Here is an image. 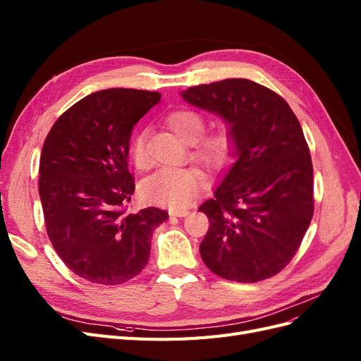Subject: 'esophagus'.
Returning a JSON list of instances; mask_svg holds the SVG:
<instances>
[{"label":"esophagus","instance_id":"obj_1","mask_svg":"<svg viewBox=\"0 0 361 361\" xmlns=\"http://www.w3.org/2000/svg\"><path fill=\"white\" fill-rule=\"evenodd\" d=\"M190 214L188 209H173L170 211V216H187Z\"/></svg>","mask_w":361,"mask_h":361}]
</instances>
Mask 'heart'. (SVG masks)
<instances>
[{
  "instance_id": "obj_1",
  "label": "heart",
  "mask_w": 361,
  "mask_h": 361,
  "mask_svg": "<svg viewBox=\"0 0 361 361\" xmlns=\"http://www.w3.org/2000/svg\"><path fill=\"white\" fill-rule=\"evenodd\" d=\"M169 128L185 143H193L199 138L206 126L200 113L182 108L167 114ZM196 142V141H195ZM235 141L227 133H214L202 137L192 146V155L206 169L220 170L232 159ZM129 154L138 169L146 164V134L143 130L135 133L130 138ZM203 183V174L195 167L185 169H161L143 179L140 185L141 195L149 202L162 206L183 207L192 202Z\"/></svg>"
}]
</instances>
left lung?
<instances>
[{"instance_id": "obj_1", "label": "left lung", "mask_w": 361, "mask_h": 361, "mask_svg": "<svg viewBox=\"0 0 361 361\" xmlns=\"http://www.w3.org/2000/svg\"><path fill=\"white\" fill-rule=\"evenodd\" d=\"M188 104L221 116L235 162L199 211L209 218L204 265L226 280L256 283L285 268L313 216V166L297 116L280 94L228 78L190 87Z\"/></svg>"}]
</instances>
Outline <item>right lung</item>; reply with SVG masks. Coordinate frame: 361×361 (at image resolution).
Masks as SVG:
<instances>
[{"mask_svg":"<svg viewBox=\"0 0 361 361\" xmlns=\"http://www.w3.org/2000/svg\"><path fill=\"white\" fill-rule=\"evenodd\" d=\"M161 99L158 92L108 89L64 111L43 143L39 195L47 232L66 267L97 285L138 276L167 211L128 214L135 183L128 170L134 125Z\"/></svg>","mask_w":361,"mask_h":361,"instance_id":"obj_1","label":"right lung"}]
</instances>
